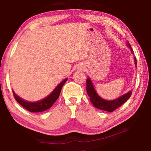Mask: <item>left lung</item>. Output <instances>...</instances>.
I'll list each match as a JSON object with an SVG mask.
<instances>
[{
	"label": "left lung",
	"instance_id": "8db88e82",
	"mask_svg": "<svg viewBox=\"0 0 151 151\" xmlns=\"http://www.w3.org/2000/svg\"><path fill=\"white\" fill-rule=\"evenodd\" d=\"M127 45L129 46L130 49L133 52L131 45L129 42H127ZM134 62L135 66H137V59L134 57ZM86 92L88 96L90 97V101L94 107L96 108L103 110V111H108V112H112L114 110L121 106L122 104L124 103L128 99H129L131 96L132 91L128 92L127 93L123 94L121 96L119 97L114 100L112 101H106L104 99H102L101 97L96 93V92L94 89L93 83L91 81L90 78L86 79Z\"/></svg>",
	"mask_w": 151,
	"mask_h": 151
}]
</instances>
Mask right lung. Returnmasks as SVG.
<instances>
[{
  "mask_svg": "<svg viewBox=\"0 0 151 151\" xmlns=\"http://www.w3.org/2000/svg\"><path fill=\"white\" fill-rule=\"evenodd\" d=\"M66 81H67V78H65V80L61 82L59 85L55 88V90L49 95L40 101L37 102L26 101L23 100V99H22L19 96H17L13 91L14 99H16V101L20 105L22 106L24 109H26L28 111L31 112H40L47 111V109H50L52 106V104L58 99L61 89H62L64 84L66 83Z\"/></svg>",
  "mask_w": 151,
  "mask_h": 151,
  "instance_id": "add662e5",
  "label": "right lung"
}]
</instances>
